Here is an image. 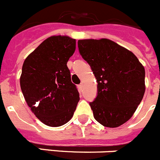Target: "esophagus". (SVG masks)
Listing matches in <instances>:
<instances>
[{
  "instance_id": "1",
  "label": "esophagus",
  "mask_w": 160,
  "mask_h": 160,
  "mask_svg": "<svg viewBox=\"0 0 160 160\" xmlns=\"http://www.w3.org/2000/svg\"><path fill=\"white\" fill-rule=\"evenodd\" d=\"M78 88L80 91H82L83 90V84H80L78 85Z\"/></svg>"
}]
</instances>
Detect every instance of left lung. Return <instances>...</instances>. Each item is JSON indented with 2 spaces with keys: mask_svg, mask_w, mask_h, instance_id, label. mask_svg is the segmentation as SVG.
Wrapping results in <instances>:
<instances>
[{
  "mask_svg": "<svg viewBox=\"0 0 160 160\" xmlns=\"http://www.w3.org/2000/svg\"><path fill=\"white\" fill-rule=\"evenodd\" d=\"M78 47L97 81L89 105L94 118L115 128L134 113L145 93V69L133 52L108 38L80 39Z\"/></svg>",
  "mask_w": 160,
  "mask_h": 160,
  "instance_id": "8db88e82",
  "label": "left lung"
}]
</instances>
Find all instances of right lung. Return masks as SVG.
<instances>
[{
  "mask_svg": "<svg viewBox=\"0 0 160 160\" xmlns=\"http://www.w3.org/2000/svg\"><path fill=\"white\" fill-rule=\"evenodd\" d=\"M76 51V39L54 35L25 59L20 85L26 103L43 124L58 127L71 120L80 101L67 63Z\"/></svg>",
  "mask_w": 160,
  "mask_h": 160,
  "instance_id": "add662e5",
  "label": "right lung"
}]
</instances>
